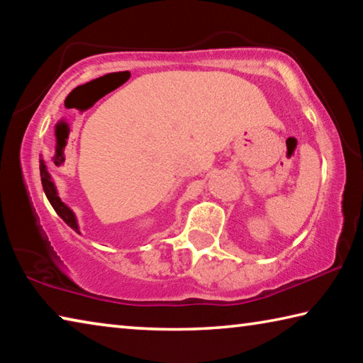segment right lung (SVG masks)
Segmentation results:
<instances>
[{
    "label": "right lung",
    "instance_id": "obj_1",
    "mask_svg": "<svg viewBox=\"0 0 363 363\" xmlns=\"http://www.w3.org/2000/svg\"><path fill=\"white\" fill-rule=\"evenodd\" d=\"M40 176H41V184H43V190H45V194L48 196L49 203L52 205L54 211H56L60 218L64 219V223L67 225H70L73 230L77 233H79V227H78V220L75 213H73L69 206H67L62 200H60V196L57 194V189H56V184L52 182V177L51 174L48 173L46 169V164H45V160H40Z\"/></svg>",
    "mask_w": 363,
    "mask_h": 363
}]
</instances>
